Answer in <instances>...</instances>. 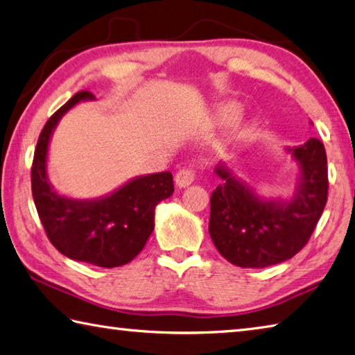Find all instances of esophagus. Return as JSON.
I'll return each mask as SVG.
<instances>
[{"mask_svg":"<svg viewBox=\"0 0 355 355\" xmlns=\"http://www.w3.org/2000/svg\"><path fill=\"white\" fill-rule=\"evenodd\" d=\"M196 173L189 167H184V169L180 171L175 175V184L178 188H188V186L194 182Z\"/></svg>","mask_w":355,"mask_h":355,"instance_id":"34e87169","label":"esophagus"}]
</instances>
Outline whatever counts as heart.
<instances>
[{"label":"heart","mask_w":355,"mask_h":355,"mask_svg":"<svg viewBox=\"0 0 355 355\" xmlns=\"http://www.w3.org/2000/svg\"><path fill=\"white\" fill-rule=\"evenodd\" d=\"M239 112V104L234 101L223 102V104H218L214 110V119L217 122H228L234 118V116ZM242 133V122L234 121L233 124L230 125V139H237Z\"/></svg>","instance_id":"1"}]
</instances>
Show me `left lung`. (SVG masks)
I'll list each match as a JSON object with an SVG mask.
<instances>
[{"label": "left lung", "mask_w": 355, "mask_h": 355, "mask_svg": "<svg viewBox=\"0 0 355 355\" xmlns=\"http://www.w3.org/2000/svg\"><path fill=\"white\" fill-rule=\"evenodd\" d=\"M298 164L290 198H266L236 177L225 163L216 166L222 183L211 196L209 236L225 259L243 268H263L293 257L307 243L327 202L324 146L311 138L287 147Z\"/></svg>", "instance_id": "obj_1"}]
</instances>
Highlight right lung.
Returning a JSON list of instances; mask_svg holds the SVG:
<instances>
[{
	"label": "right lung",
	"mask_w": 355,
	"mask_h": 355,
	"mask_svg": "<svg viewBox=\"0 0 355 355\" xmlns=\"http://www.w3.org/2000/svg\"><path fill=\"white\" fill-rule=\"evenodd\" d=\"M79 92L44 124L31 169L32 197L51 243L69 259L113 268L139 254L155 227V206L173 192L171 172L135 177L104 197L60 196L48 178V149L63 114L79 102L94 101Z\"/></svg>",
	"instance_id": "obj_1"
}]
</instances>
